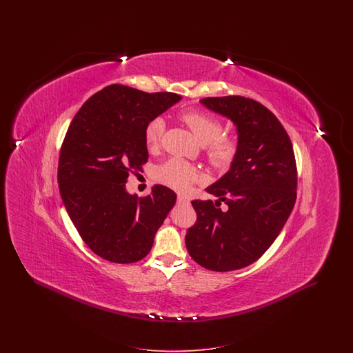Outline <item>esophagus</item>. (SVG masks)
<instances>
[{
	"label": "esophagus",
	"instance_id": "34e87169",
	"mask_svg": "<svg viewBox=\"0 0 353 353\" xmlns=\"http://www.w3.org/2000/svg\"><path fill=\"white\" fill-rule=\"evenodd\" d=\"M177 201H179V203H190L189 199H188L186 196H184V194H179V196H177Z\"/></svg>",
	"mask_w": 353,
	"mask_h": 353
}]
</instances>
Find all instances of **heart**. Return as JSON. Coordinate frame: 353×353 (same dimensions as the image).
Returning a JSON list of instances; mask_svg holds the SVG:
<instances>
[{
  "instance_id": "1",
  "label": "heart",
  "mask_w": 353,
  "mask_h": 353,
  "mask_svg": "<svg viewBox=\"0 0 353 353\" xmlns=\"http://www.w3.org/2000/svg\"><path fill=\"white\" fill-rule=\"evenodd\" d=\"M181 119L196 139L205 145V156L210 165L214 168H228L233 161L239 150V143L235 136L223 134V124L219 119L205 114L201 111H186ZM165 121L157 117L148 121L145 125L144 137L145 144L150 150L159 147L161 136L164 134ZM157 179L163 184L168 185L173 189L183 190L196 183L199 179V170L190 163L181 159H169L157 168Z\"/></svg>"
}]
</instances>
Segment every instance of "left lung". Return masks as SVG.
<instances>
[{"label":"left lung","instance_id":"1","mask_svg":"<svg viewBox=\"0 0 353 353\" xmlns=\"http://www.w3.org/2000/svg\"><path fill=\"white\" fill-rule=\"evenodd\" d=\"M200 101L234 123L239 150L230 169L206 188L216 203L192 201L197 221L185 243L202 268L233 271L259 259L283 229L296 200V163L283 125L261 103L243 97ZM221 201L226 211L216 208Z\"/></svg>","mask_w":353,"mask_h":353}]
</instances>
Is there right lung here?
<instances>
[{
    "label": "right lung",
    "instance_id": "add662e5",
    "mask_svg": "<svg viewBox=\"0 0 353 353\" xmlns=\"http://www.w3.org/2000/svg\"><path fill=\"white\" fill-rule=\"evenodd\" d=\"M180 101L173 92L111 84L85 101L68 127L58 164L61 197L85 245L105 261L143 259L176 203L164 185L137 197L125 183L148 161L145 125Z\"/></svg>",
    "mask_w": 353,
    "mask_h": 353
}]
</instances>
